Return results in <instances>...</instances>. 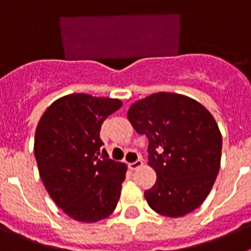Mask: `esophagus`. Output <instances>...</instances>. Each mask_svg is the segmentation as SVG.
<instances>
[{
  "label": "esophagus",
  "mask_w": 251,
  "mask_h": 251,
  "mask_svg": "<svg viewBox=\"0 0 251 251\" xmlns=\"http://www.w3.org/2000/svg\"><path fill=\"white\" fill-rule=\"evenodd\" d=\"M142 165H143V161H142V159H137L136 162L129 163V168L130 170H137V168L142 167Z\"/></svg>",
  "instance_id": "obj_1"
}]
</instances>
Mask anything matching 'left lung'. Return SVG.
Wrapping results in <instances>:
<instances>
[{
  "instance_id": "left-lung-1",
  "label": "left lung",
  "mask_w": 251,
  "mask_h": 251,
  "mask_svg": "<svg viewBox=\"0 0 251 251\" xmlns=\"http://www.w3.org/2000/svg\"><path fill=\"white\" fill-rule=\"evenodd\" d=\"M127 117L148 138V165L157 175L145 192L150 207L168 217L196 210L220 170L223 137L211 113L185 95L154 93L133 103Z\"/></svg>"
}]
</instances>
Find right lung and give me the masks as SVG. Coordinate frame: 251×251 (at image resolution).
I'll return each instance as SVG.
<instances>
[{
    "mask_svg": "<svg viewBox=\"0 0 251 251\" xmlns=\"http://www.w3.org/2000/svg\"><path fill=\"white\" fill-rule=\"evenodd\" d=\"M119 99L70 94L49 106L37 124L34 152L46 191L68 216L97 223L114 211L127 166L101 151L103 122Z\"/></svg>",
    "mask_w": 251,
    "mask_h": 251,
    "instance_id": "1",
    "label": "right lung"
}]
</instances>
